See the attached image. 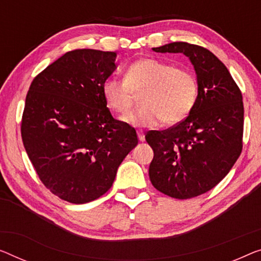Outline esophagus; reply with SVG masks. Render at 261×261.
I'll list each match as a JSON object with an SVG mask.
<instances>
[{
    "label": "esophagus",
    "mask_w": 261,
    "mask_h": 261,
    "mask_svg": "<svg viewBox=\"0 0 261 261\" xmlns=\"http://www.w3.org/2000/svg\"><path fill=\"white\" fill-rule=\"evenodd\" d=\"M137 136H138V139H139V141H141V142L145 141V135H144V132H143L142 130L137 131Z\"/></svg>",
    "instance_id": "obj_1"
}]
</instances>
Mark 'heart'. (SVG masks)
Segmentation results:
<instances>
[{"label": "heart", "mask_w": 261, "mask_h": 261, "mask_svg": "<svg viewBox=\"0 0 261 261\" xmlns=\"http://www.w3.org/2000/svg\"><path fill=\"white\" fill-rule=\"evenodd\" d=\"M198 81L186 69L154 58L131 63L124 80L109 77L102 84V93L110 110L123 114L141 94L142 106L122 117V122L136 127H153L164 119L173 125L191 114L198 98Z\"/></svg>", "instance_id": "obj_1"}]
</instances>
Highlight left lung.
I'll return each mask as SVG.
<instances>
[{
	"label": "left lung",
	"instance_id": "8db88e82",
	"mask_svg": "<svg viewBox=\"0 0 261 261\" xmlns=\"http://www.w3.org/2000/svg\"><path fill=\"white\" fill-rule=\"evenodd\" d=\"M155 53H181L193 64L198 98L188 117L164 131H149L153 150L150 180L177 199L200 196L230 172L243 149L242 91L219 58L203 46L173 42Z\"/></svg>",
	"mask_w": 261,
	"mask_h": 261
}]
</instances>
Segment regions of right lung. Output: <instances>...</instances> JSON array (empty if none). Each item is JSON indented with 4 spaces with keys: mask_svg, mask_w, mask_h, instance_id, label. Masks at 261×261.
Segmentation results:
<instances>
[{
    "mask_svg": "<svg viewBox=\"0 0 261 261\" xmlns=\"http://www.w3.org/2000/svg\"><path fill=\"white\" fill-rule=\"evenodd\" d=\"M116 56L69 51L35 77L27 95L23 145L45 188L69 203L103 196L138 144L136 130L112 117L102 93Z\"/></svg>",
    "mask_w": 261,
    "mask_h": 261,
    "instance_id": "right-lung-1",
    "label": "right lung"
}]
</instances>
